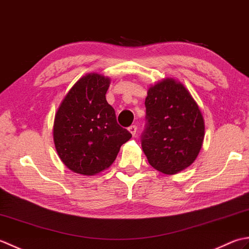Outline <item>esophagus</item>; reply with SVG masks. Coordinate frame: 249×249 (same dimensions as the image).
Instances as JSON below:
<instances>
[{
    "instance_id": "obj_1",
    "label": "esophagus",
    "mask_w": 249,
    "mask_h": 249,
    "mask_svg": "<svg viewBox=\"0 0 249 249\" xmlns=\"http://www.w3.org/2000/svg\"><path fill=\"white\" fill-rule=\"evenodd\" d=\"M128 130H129V133L133 135V136H135L136 135V131H137V126L136 125H131V126H129L128 127Z\"/></svg>"
}]
</instances>
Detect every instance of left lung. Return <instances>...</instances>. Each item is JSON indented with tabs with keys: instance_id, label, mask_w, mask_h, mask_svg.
<instances>
[{
	"instance_id": "8db88e82",
	"label": "left lung",
	"mask_w": 249,
	"mask_h": 249,
	"mask_svg": "<svg viewBox=\"0 0 249 249\" xmlns=\"http://www.w3.org/2000/svg\"><path fill=\"white\" fill-rule=\"evenodd\" d=\"M145 129L141 146L150 165L177 174L196 160L204 139V121L197 103L181 82L163 79L147 91Z\"/></svg>"
}]
</instances>
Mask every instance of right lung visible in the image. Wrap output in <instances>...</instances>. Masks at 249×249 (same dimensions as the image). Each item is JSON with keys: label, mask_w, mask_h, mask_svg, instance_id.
I'll use <instances>...</instances> for the list:
<instances>
[{"label": "right lung", "mask_w": 249, "mask_h": 249, "mask_svg": "<svg viewBox=\"0 0 249 249\" xmlns=\"http://www.w3.org/2000/svg\"><path fill=\"white\" fill-rule=\"evenodd\" d=\"M110 79L88 73L73 84L57 109L53 140L64 165L76 173L95 176L109 168L131 134L116 122L107 103Z\"/></svg>", "instance_id": "1"}]
</instances>
